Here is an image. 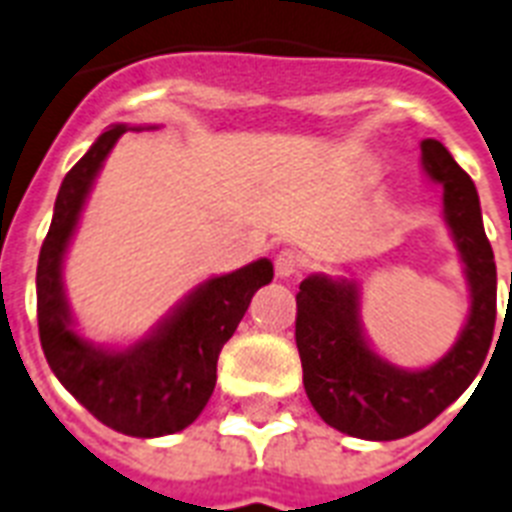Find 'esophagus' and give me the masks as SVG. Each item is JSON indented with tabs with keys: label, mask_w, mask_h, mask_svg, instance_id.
<instances>
[{
	"label": "esophagus",
	"mask_w": 512,
	"mask_h": 512,
	"mask_svg": "<svg viewBox=\"0 0 512 512\" xmlns=\"http://www.w3.org/2000/svg\"><path fill=\"white\" fill-rule=\"evenodd\" d=\"M275 269H277V277H282V280L298 277L301 272H304V259H301V253L290 251V248H282V251L277 253Z\"/></svg>",
	"instance_id": "obj_1"
}]
</instances>
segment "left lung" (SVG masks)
<instances>
[{
	"label": "left lung",
	"instance_id": "left-lung-1",
	"mask_svg": "<svg viewBox=\"0 0 512 512\" xmlns=\"http://www.w3.org/2000/svg\"><path fill=\"white\" fill-rule=\"evenodd\" d=\"M425 174L444 187V219L470 288L457 343L425 370H402L370 349L357 282L312 275L296 296V346L309 402L327 425L357 439L394 441L420 431L463 396L484 365L497 320V267L476 185L439 140H423Z\"/></svg>",
	"mask_w": 512,
	"mask_h": 512
}]
</instances>
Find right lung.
Segmentation results:
<instances>
[{"instance_id":"obj_1","label":"right lung","mask_w":512,"mask_h":512,"mask_svg":"<svg viewBox=\"0 0 512 512\" xmlns=\"http://www.w3.org/2000/svg\"><path fill=\"white\" fill-rule=\"evenodd\" d=\"M129 126L102 132L65 174L36 267V317L44 357L57 380L108 428L137 439L177 433L198 418L216 386L219 351L232 338L253 293L272 282L259 259L192 290L153 333L129 349H102L73 330L63 290V259L102 163Z\"/></svg>"}]
</instances>
